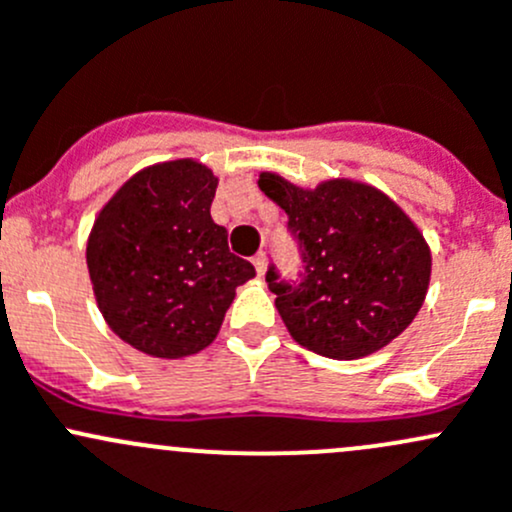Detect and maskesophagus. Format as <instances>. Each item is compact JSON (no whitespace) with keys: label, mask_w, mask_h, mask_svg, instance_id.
Masks as SVG:
<instances>
[{"label":"esophagus","mask_w":512,"mask_h":512,"mask_svg":"<svg viewBox=\"0 0 512 512\" xmlns=\"http://www.w3.org/2000/svg\"><path fill=\"white\" fill-rule=\"evenodd\" d=\"M266 263H268L266 254H256V256H254V266H256L258 276H263V273H266Z\"/></svg>","instance_id":"obj_1"}]
</instances>
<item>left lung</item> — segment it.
Wrapping results in <instances>:
<instances>
[{"label": "left lung", "mask_w": 512, "mask_h": 512, "mask_svg": "<svg viewBox=\"0 0 512 512\" xmlns=\"http://www.w3.org/2000/svg\"><path fill=\"white\" fill-rule=\"evenodd\" d=\"M258 187L288 214L303 246L298 286L266 273L288 333L330 360H360L387 347L416 318L431 278V251L419 226L377 187L325 179L298 187L261 172Z\"/></svg>", "instance_id": "1"}]
</instances>
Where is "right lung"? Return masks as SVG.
Masks as SVG:
<instances>
[{
  "label": "right lung",
  "mask_w": 512,
  "mask_h": 512,
  "mask_svg": "<svg viewBox=\"0 0 512 512\" xmlns=\"http://www.w3.org/2000/svg\"><path fill=\"white\" fill-rule=\"evenodd\" d=\"M219 177L192 157L135 172L98 212L86 263L108 328L160 360L197 355L219 335L256 268L234 256L209 207Z\"/></svg>",
  "instance_id": "add662e5"
}]
</instances>
